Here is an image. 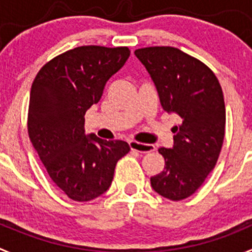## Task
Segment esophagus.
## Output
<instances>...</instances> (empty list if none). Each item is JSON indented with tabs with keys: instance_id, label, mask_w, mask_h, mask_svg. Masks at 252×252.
I'll use <instances>...</instances> for the list:
<instances>
[{
	"instance_id": "esophagus-1",
	"label": "esophagus",
	"mask_w": 252,
	"mask_h": 252,
	"mask_svg": "<svg viewBox=\"0 0 252 252\" xmlns=\"http://www.w3.org/2000/svg\"><path fill=\"white\" fill-rule=\"evenodd\" d=\"M129 146H130L131 150H135V151H138V153H141V154L151 153V151L155 150V146L151 145V144L139 143V141H135V140L129 141Z\"/></svg>"
}]
</instances>
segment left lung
I'll return each mask as SVG.
<instances>
[{"label": "left lung", "mask_w": 252, "mask_h": 252, "mask_svg": "<svg viewBox=\"0 0 252 252\" xmlns=\"http://www.w3.org/2000/svg\"><path fill=\"white\" fill-rule=\"evenodd\" d=\"M150 74L160 103L180 116L172 149L160 148L165 168L150 178L160 196L181 201L192 196L216 167L225 135V104L214 72L201 60L172 46L136 49Z\"/></svg>", "instance_id": "1"}]
</instances>
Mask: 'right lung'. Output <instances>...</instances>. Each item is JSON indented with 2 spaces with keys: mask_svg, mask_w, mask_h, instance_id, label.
<instances>
[{
  "mask_svg": "<svg viewBox=\"0 0 252 252\" xmlns=\"http://www.w3.org/2000/svg\"><path fill=\"white\" fill-rule=\"evenodd\" d=\"M129 55L126 46H79L48 61L32 85L29 139L53 182L72 201L103 194L118 160L130 150L123 140L85 134L86 111Z\"/></svg>",
  "mask_w": 252,
  "mask_h": 252,
  "instance_id": "1",
  "label": "right lung"
}]
</instances>
